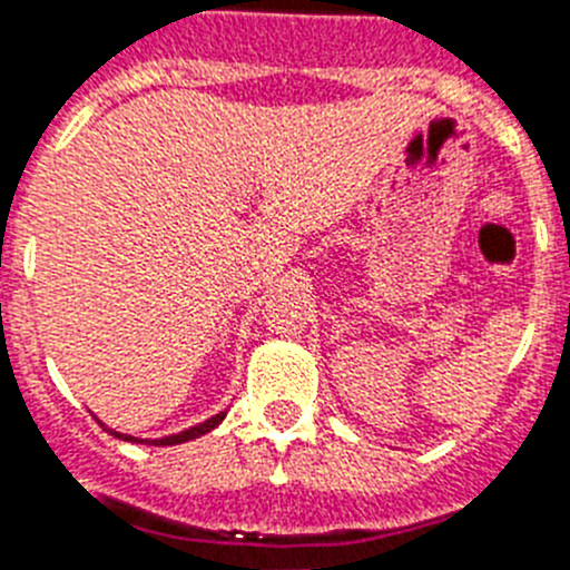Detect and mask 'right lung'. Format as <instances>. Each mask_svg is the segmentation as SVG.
I'll list each match as a JSON object with an SVG mask.
<instances>
[{
    "label": "right lung",
    "instance_id": "obj_1",
    "mask_svg": "<svg viewBox=\"0 0 570 570\" xmlns=\"http://www.w3.org/2000/svg\"><path fill=\"white\" fill-rule=\"evenodd\" d=\"M224 414H227V412H218V414H215V417H209V420H204V423L193 425V429H187V432H178V434H170V438H158V440H138V438H132V434L112 432V429H107V432H110L112 438L127 440V443H147V445H176V443H187V440H196V438H202V434L213 432L215 425H218V423H222V420H224Z\"/></svg>",
    "mask_w": 570,
    "mask_h": 570
}]
</instances>
